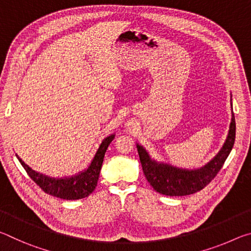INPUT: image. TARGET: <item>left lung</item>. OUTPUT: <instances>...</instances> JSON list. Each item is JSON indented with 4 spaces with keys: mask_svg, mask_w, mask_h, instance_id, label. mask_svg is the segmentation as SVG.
<instances>
[{
    "mask_svg": "<svg viewBox=\"0 0 251 251\" xmlns=\"http://www.w3.org/2000/svg\"><path fill=\"white\" fill-rule=\"evenodd\" d=\"M235 137L236 122L232 113L230 129L222 151L210 163L197 171H182L168 165L157 164L150 158L142 146L137 145V151L146 179L157 193L166 196H186L201 192L214 179L230 154Z\"/></svg>",
    "mask_w": 251,
    "mask_h": 251,
    "instance_id": "8db88e82",
    "label": "left lung"
}]
</instances>
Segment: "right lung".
Wrapping results in <instances>:
<instances>
[{"instance_id": "1", "label": "right lung", "mask_w": 251, "mask_h": 251, "mask_svg": "<svg viewBox=\"0 0 251 251\" xmlns=\"http://www.w3.org/2000/svg\"><path fill=\"white\" fill-rule=\"evenodd\" d=\"M114 138V135L108 136L107 138L104 139V142L100 144V146L97 151L96 155L93 159L92 164L90 165L86 171L84 173L78 174L77 176L71 178H62V179H55V178H50L41 174L32 171L26 164H24L22 159L19 158L20 163L24 167L25 172L31 177V179L43 190L44 193L50 195V196L66 199V201H75V199H82L94 192L99 181L100 172L103 164L104 156L106 150Z\"/></svg>"}]
</instances>
